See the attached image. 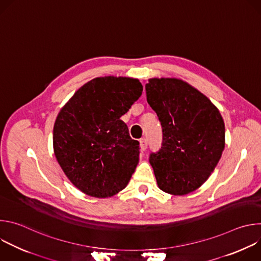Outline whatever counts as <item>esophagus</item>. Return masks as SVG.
I'll return each mask as SVG.
<instances>
[{
	"instance_id": "obj_1",
	"label": "esophagus",
	"mask_w": 261,
	"mask_h": 261,
	"mask_svg": "<svg viewBox=\"0 0 261 261\" xmlns=\"http://www.w3.org/2000/svg\"><path fill=\"white\" fill-rule=\"evenodd\" d=\"M140 148H141V151H143V152L147 148V139L146 138H141L140 139Z\"/></svg>"
}]
</instances>
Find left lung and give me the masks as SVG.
<instances>
[{"mask_svg":"<svg viewBox=\"0 0 261 261\" xmlns=\"http://www.w3.org/2000/svg\"><path fill=\"white\" fill-rule=\"evenodd\" d=\"M145 91L162 126L161 148L148 159L159 188L173 195L193 192L221 158L224 122L203 94L182 81L153 79Z\"/></svg>","mask_w":261,"mask_h":261,"instance_id":"1","label":"left lung"}]
</instances>
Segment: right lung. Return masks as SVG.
Wrapping results in <instances>:
<instances>
[{"instance_id": "1", "label": "right lung", "mask_w": 261, "mask_h": 261, "mask_svg": "<svg viewBox=\"0 0 261 261\" xmlns=\"http://www.w3.org/2000/svg\"><path fill=\"white\" fill-rule=\"evenodd\" d=\"M138 80L98 77L61 109L54 127L56 158L84 193L110 197L129 182L139 161V142L121 120L142 94Z\"/></svg>"}]
</instances>
